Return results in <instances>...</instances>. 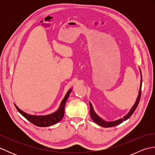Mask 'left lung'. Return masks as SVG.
I'll list each match as a JSON object with an SVG mask.
<instances>
[{
  "instance_id": "obj_1",
  "label": "left lung",
  "mask_w": 155,
  "mask_h": 155,
  "mask_svg": "<svg viewBox=\"0 0 155 155\" xmlns=\"http://www.w3.org/2000/svg\"><path fill=\"white\" fill-rule=\"evenodd\" d=\"M140 72L141 80H140V89H139V95H138L135 103H134V104L133 105V107L131 108V109L130 110L129 112H128V113L127 115H125V116L123 118H120V119H118V120L112 121V122L105 121V120L102 119V118L99 116H98V115L96 114V113H95L94 109H93V106H92L91 103L89 102V104H90V115H91V117L92 118V120H93L94 122V123H96L97 124H98V125H100V126L103 127L108 128V127H112L117 126V125L122 123L123 121L127 120L128 118H129L130 117L131 115L133 114L134 110H136L138 104H139V103L140 101V96H141V87H142V74H141L140 69Z\"/></svg>"
}]
</instances>
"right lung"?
Returning a JSON list of instances; mask_svg holds the SVG:
<instances>
[{
    "label": "right lung",
    "mask_w": 155,
    "mask_h": 155,
    "mask_svg": "<svg viewBox=\"0 0 155 155\" xmlns=\"http://www.w3.org/2000/svg\"><path fill=\"white\" fill-rule=\"evenodd\" d=\"M71 91H72V88H71V89H69L68 91L67 94L65 95L64 98H63V100L62 101L58 109L56 112H54V113L48 114V115H44V116L43 115H38V116H37V115L28 114L27 113H25V112H23L22 110H21L16 104L15 105L16 108V109H17V110L22 115L23 117L27 118L28 121H30L32 124L36 125V126L40 127H49V126H51V125H53L56 123H57L58 122L62 120V118H63L64 114L65 103L66 102H67L69 95H70L71 93Z\"/></svg>",
    "instance_id": "add662e5"
}]
</instances>
